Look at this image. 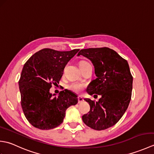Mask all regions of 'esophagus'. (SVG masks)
I'll return each mask as SVG.
<instances>
[{"label": "esophagus", "mask_w": 154, "mask_h": 154, "mask_svg": "<svg viewBox=\"0 0 154 154\" xmlns=\"http://www.w3.org/2000/svg\"><path fill=\"white\" fill-rule=\"evenodd\" d=\"M83 100V98L81 96H79V97H78V101H79V103H82Z\"/></svg>", "instance_id": "esophagus-1"}]
</instances>
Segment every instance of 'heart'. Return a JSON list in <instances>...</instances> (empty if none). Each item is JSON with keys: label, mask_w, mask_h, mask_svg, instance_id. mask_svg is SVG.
Here are the masks:
<instances>
[{"label": "heart", "mask_w": 154, "mask_h": 154, "mask_svg": "<svg viewBox=\"0 0 154 154\" xmlns=\"http://www.w3.org/2000/svg\"><path fill=\"white\" fill-rule=\"evenodd\" d=\"M85 62L86 61H81L80 63H85ZM67 87L68 89L71 90V91H73V92H75V93H79L84 89L85 84L83 83L76 81V82H73L70 83L67 86Z\"/></svg>", "instance_id": "obj_1"}]
</instances>
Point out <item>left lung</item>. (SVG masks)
Here are the masks:
<instances>
[{
    "label": "left lung",
    "instance_id": "obj_1",
    "mask_svg": "<svg viewBox=\"0 0 154 154\" xmlns=\"http://www.w3.org/2000/svg\"><path fill=\"white\" fill-rule=\"evenodd\" d=\"M80 55L91 61L97 76L87 87V93L101 96L98 102L85 99L90 111L82 116L83 121L94 130H105L119 122L131 100L133 77L128 63L106 47L83 49L77 56Z\"/></svg>",
    "mask_w": 154,
    "mask_h": 154
}]
</instances>
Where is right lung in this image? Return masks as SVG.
Returning <instances> with one entry per match:
<instances>
[{"mask_svg": "<svg viewBox=\"0 0 154 154\" xmlns=\"http://www.w3.org/2000/svg\"><path fill=\"white\" fill-rule=\"evenodd\" d=\"M79 51L44 48L26 62L18 82L19 89L23 112L34 127L55 128L63 122L67 108L78 103L77 95L71 91H61L56 97L50 89L52 85L59 83L65 65Z\"/></svg>", "mask_w": 154, "mask_h": 154, "instance_id": "obj_1", "label": "right lung"}]
</instances>
